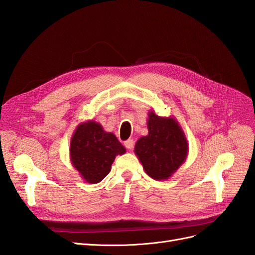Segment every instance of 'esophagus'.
<instances>
[{"label": "esophagus", "instance_id": "34e87169", "mask_svg": "<svg viewBox=\"0 0 255 255\" xmlns=\"http://www.w3.org/2000/svg\"><path fill=\"white\" fill-rule=\"evenodd\" d=\"M134 143H135V141H134L133 139H128V140H126V141H125V145H126V148H127V149H128V150L133 149Z\"/></svg>", "mask_w": 255, "mask_h": 255}]
</instances>
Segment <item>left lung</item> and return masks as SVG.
<instances>
[{
	"label": "left lung",
	"instance_id": "obj_1",
	"mask_svg": "<svg viewBox=\"0 0 255 255\" xmlns=\"http://www.w3.org/2000/svg\"><path fill=\"white\" fill-rule=\"evenodd\" d=\"M148 129V136L136 142L135 153L152 179L166 180L187 156L186 138L174 119L154 113L149 114Z\"/></svg>",
	"mask_w": 255,
	"mask_h": 255
}]
</instances>
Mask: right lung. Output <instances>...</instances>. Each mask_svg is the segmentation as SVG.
<instances>
[{"label": "right lung", "instance_id": "right-lung-1", "mask_svg": "<svg viewBox=\"0 0 255 255\" xmlns=\"http://www.w3.org/2000/svg\"><path fill=\"white\" fill-rule=\"evenodd\" d=\"M125 153L117 137L94 121L80 125L70 143L72 164L88 183L101 182L110 173L116 155Z\"/></svg>", "mask_w": 255, "mask_h": 255}]
</instances>
